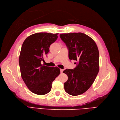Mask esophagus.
<instances>
[{"label":"esophagus","instance_id":"34e87169","mask_svg":"<svg viewBox=\"0 0 120 120\" xmlns=\"http://www.w3.org/2000/svg\"><path fill=\"white\" fill-rule=\"evenodd\" d=\"M60 72L61 73H63V71H64V70H63V69H60Z\"/></svg>","mask_w":120,"mask_h":120}]
</instances>
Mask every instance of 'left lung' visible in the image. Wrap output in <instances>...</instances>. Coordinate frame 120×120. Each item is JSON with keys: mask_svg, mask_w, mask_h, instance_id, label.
I'll list each match as a JSON object with an SVG mask.
<instances>
[{"mask_svg": "<svg viewBox=\"0 0 120 120\" xmlns=\"http://www.w3.org/2000/svg\"><path fill=\"white\" fill-rule=\"evenodd\" d=\"M60 37L68 49L69 59L77 62L73 70L63 71L68 77L64 83L65 90L72 96L80 95L91 86L99 72L97 46L91 37L82 33L63 34Z\"/></svg>", "mask_w": 120, "mask_h": 120, "instance_id": "obj_1", "label": "left lung"}]
</instances>
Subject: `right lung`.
<instances>
[{"instance_id": "add662e5", "label": "right lung", "mask_w": 120, "mask_h": 120, "mask_svg": "<svg viewBox=\"0 0 120 120\" xmlns=\"http://www.w3.org/2000/svg\"><path fill=\"white\" fill-rule=\"evenodd\" d=\"M58 34L39 33L31 34L24 41L19 58L21 75L29 90L39 95L49 93L52 82L60 73L57 67L41 64L49 47L57 39Z\"/></svg>"}]
</instances>
